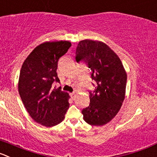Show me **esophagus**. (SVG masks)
<instances>
[{"label":"esophagus","instance_id":"obj_1","mask_svg":"<svg viewBox=\"0 0 157 157\" xmlns=\"http://www.w3.org/2000/svg\"><path fill=\"white\" fill-rule=\"evenodd\" d=\"M70 97H71V98L74 100V99H75L76 94L74 93V92H73V93H70Z\"/></svg>","mask_w":157,"mask_h":157}]
</instances>
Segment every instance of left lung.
Wrapping results in <instances>:
<instances>
[{
	"label": "left lung",
	"mask_w": 157,
	"mask_h": 157,
	"mask_svg": "<svg viewBox=\"0 0 157 157\" xmlns=\"http://www.w3.org/2000/svg\"><path fill=\"white\" fill-rule=\"evenodd\" d=\"M76 60L85 61L96 85L90 105L82 110L87 124L101 126L112 121L125 100L127 74L119 57L100 41L85 39L77 45Z\"/></svg>",
	"instance_id": "1"
}]
</instances>
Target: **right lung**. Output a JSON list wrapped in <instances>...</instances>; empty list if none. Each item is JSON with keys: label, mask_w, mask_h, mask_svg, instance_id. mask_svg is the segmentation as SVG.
<instances>
[{"label": "right lung", "mask_w": 157, "mask_h": 157, "mask_svg": "<svg viewBox=\"0 0 157 157\" xmlns=\"http://www.w3.org/2000/svg\"><path fill=\"white\" fill-rule=\"evenodd\" d=\"M71 46L69 41L45 42L36 46L21 67L18 92L32 119L46 127L62 122L69 108L70 95L52 87L59 82L56 69L59 59Z\"/></svg>", "instance_id": "right-lung-1"}]
</instances>
